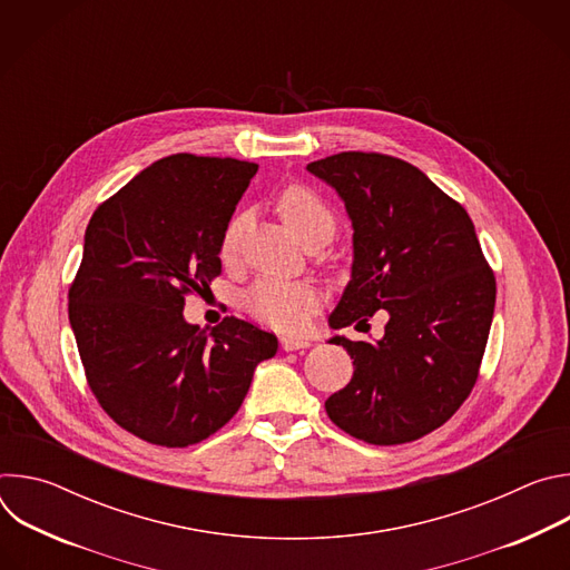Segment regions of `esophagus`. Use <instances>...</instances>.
I'll use <instances>...</instances> for the list:
<instances>
[{"label": "esophagus", "mask_w": 570, "mask_h": 570, "mask_svg": "<svg viewBox=\"0 0 570 570\" xmlns=\"http://www.w3.org/2000/svg\"><path fill=\"white\" fill-rule=\"evenodd\" d=\"M279 343H282L284 352H297V350H306L311 345L308 338H293V336H284Z\"/></svg>", "instance_id": "34e87169"}]
</instances>
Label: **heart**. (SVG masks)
<instances>
[{"instance_id": "b5f03b06", "label": "heart", "mask_w": 570, "mask_h": 570, "mask_svg": "<svg viewBox=\"0 0 570 570\" xmlns=\"http://www.w3.org/2000/svg\"><path fill=\"white\" fill-rule=\"evenodd\" d=\"M277 209L304 246L315 238L330 240L336 232V216L332 207L304 185L286 187L277 198ZM243 227H246V214H234L227 220L218 248L223 262H232L236 257ZM320 302V291L306 282L262 279L246 293L248 313L277 330L302 327Z\"/></svg>"}]
</instances>
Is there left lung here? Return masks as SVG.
Returning <instances> with one entry per match:
<instances>
[{
	"label": "left lung",
	"instance_id": "obj_1",
	"mask_svg": "<svg viewBox=\"0 0 570 570\" xmlns=\"http://www.w3.org/2000/svg\"><path fill=\"white\" fill-rule=\"evenodd\" d=\"M306 169L338 191L354 227L352 279L330 324L343 330L381 308L390 317L376 343L330 341L354 358V376L324 409L367 444L420 440L451 420L475 385L494 317V273L464 207L409 161L347 150Z\"/></svg>",
	"mask_w": 570,
	"mask_h": 570
}]
</instances>
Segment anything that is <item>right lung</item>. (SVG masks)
<instances>
[{
    "mask_svg": "<svg viewBox=\"0 0 570 570\" xmlns=\"http://www.w3.org/2000/svg\"><path fill=\"white\" fill-rule=\"evenodd\" d=\"M255 161L178 153L157 159L97 207L69 286V322L101 409L157 446H189L240 409L277 338L225 317L207 334L185 295L220 275V234Z\"/></svg>",
    "mask_w": 570,
    "mask_h": 570,
    "instance_id": "right-lung-1",
    "label": "right lung"
}]
</instances>
